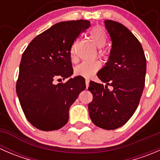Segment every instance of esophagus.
<instances>
[{
  "label": "esophagus",
  "instance_id": "34e87169",
  "mask_svg": "<svg viewBox=\"0 0 160 160\" xmlns=\"http://www.w3.org/2000/svg\"><path fill=\"white\" fill-rule=\"evenodd\" d=\"M85 83H86V86H87V88H88V86H89L90 80H88V79H86V80H85Z\"/></svg>",
  "mask_w": 160,
  "mask_h": 160
}]
</instances>
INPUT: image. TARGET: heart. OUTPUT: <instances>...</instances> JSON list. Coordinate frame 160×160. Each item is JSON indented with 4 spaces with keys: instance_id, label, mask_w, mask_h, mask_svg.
Returning <instances> with one entry per match:
<instances>
[{
    "instance_id": "1",
    "label": "heart",
    "mask_w": 160,
    "mask_h": 160,
    "mask_svg": "<svg viewBox=\"0 0 160 160\" xmlns=\"http://www.w3.org/2000/svg\"><path fill=\"white\" fill-rule=\"evenodd\" d=\"M90 37L98 47L101 48L106 45L108 42V35L102 27H94L90 32ZM76 43V42H75ZM74 46L71 49V55L73 56ZM101 54H104V52L101 50ZM101 67V62L98 60L85 61L75 67V73L83 77H90Z\"/></svg>"
}]
</instances>
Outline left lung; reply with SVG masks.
<instances>
[{
    "label": "left lung",
    "instance_id": "left-lung-1",
    "mask_svg": "<svg viewBox=\"0 0 160 160\" xmlns=\"http://www.w3.org/2000/svg\"><path fill=\"white\" fill-rule=\"evenodd\" d=\"M104 25L112 41L108 62L98 72L100 80L113 88L90 82L93 100L90 118L98 127L114 130L125 125L136 111L145 87L146 59L138 38L122 24L111 20Z\"/></svg>",
    "mask_w": 160,
    "mask_h": 160
}]
</instances>
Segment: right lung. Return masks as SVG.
Masks as SVG:
<instances>
[{"instance_id": "obj_1", "label": "right lung", "mask_w": 160, "mask_h": 160, "mask_svg": "<svg viewBox=\"0 0 160 160\" xmlns=\"http://www.w3.org/2000/svg\"><path fill=\"white\" fill-rule=\"evenodd\" d=\"M89 21L62 22L37 35L22 54L16 92L27 120L39 130L53 131L69 120V109L85 90V80L78 76L55 84L72 74L70 51Z\"/></svg>"}]
</instances>
